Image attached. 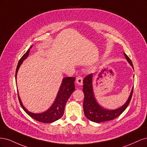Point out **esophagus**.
Instances as JSON below:
<instances>
[{
    "label": "esophagus",
    "mask_w": 147,
    "mask_h": 147,
    "mask_svg": "<svg viewBox=\"0 0 147 147\" xmlns=\"http://www.w3.org/2000/svg\"><path fill=\"white\" fill-rule=\"evenodd\" d=\"M76 82H77L78 85H80V86L82 85V84H83V78H82V77H80V76L77 77V79H76Z\"/></svg>",
    "instance_id": "1"
}]
</instances>
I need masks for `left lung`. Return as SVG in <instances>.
<instances>
[{"label": "left lung", "instance_id": "1", "mask_svg": "<svg viewBox=\"0 0 147 147\" xmlns=\"http://www.w3.org/2000/svg\"><path fill=\"white\" fill-rule=\"evenodd\" d=\"M124 55L125 56L128 63L134 69L132 61L129 59V57L126 55L125 53H124ZM92 78V74L88 75L84 78L83 82V91L84 95L83 100V110L85 117L90 121L95 123L108 121L117 118L126 110L129 104L133 92V88H132L130 95L125 104H124L120 107L116 109L109 110L102 107L97 102L94 91H93Z\"/></svg>", "mask_w": 147, "mask_h": 147}]
</instances>
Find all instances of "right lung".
Masks as SVG:
<instances>
[{"instance_id":"add662e5","label":"right lung","mask_w":147,"mask_h":147,"mask_svg":"<svg viewBox=\"0 0 147 147\" xmlns=\"http://www.w3.org/2000/svg\"><path fill=\"white\" fill-rule=\"evenodd\" d=\"M32 46H31L30 48L28 50L25 54L22 56L19 63L18 64L16 74H15V78L16 82V77L17 74L18 72V70L20 67L21 65L23 64V61L27 59L29 56L30 49ZM75 77H65L63 79L61 84L59 88V90L57 92V94L56 97V99L53 102V104L50 106V107L48 110L42 113H32L26 109L23 104L21 98L19 95L18 90V99L20 102V105H21L22 108L25 111L26 113H27L30 117H32L34 119L37 120L38 121L44 123H49L56 121V120L60 119L64 114V109L66 104V102H67L69 99L70 96L72 94L73 92L75 91Z\"/></svg>"}]
</instances>
